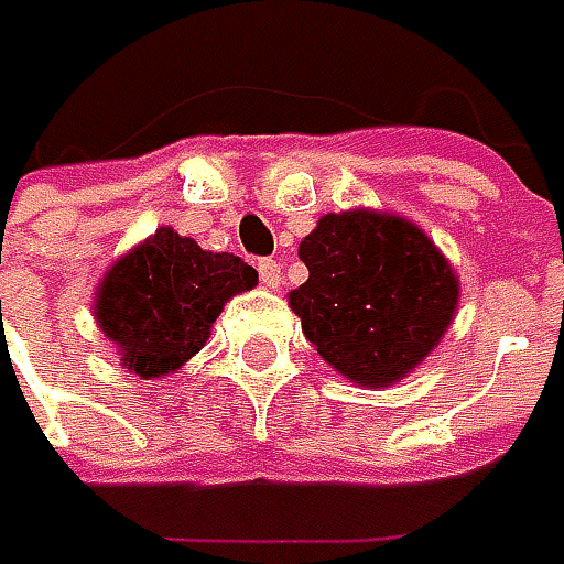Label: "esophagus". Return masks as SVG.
Masks as SVG:
<instances>
[{"label": "esophagus", "instance_id": "esophagus-1", "mask_svg": "<svg viewBox=\"0 0 564 564\" xmlns=\"http://www.w3.org/2000/svg\"><path fill=\"white\" fill-rule=\"evenodd\" d=\"M257 270H260V282H263L267 289H279V285H282V270H279L275 260H260Z\"/></svg>", "mask_w": 564, "mask_h": 564}]
</instances>
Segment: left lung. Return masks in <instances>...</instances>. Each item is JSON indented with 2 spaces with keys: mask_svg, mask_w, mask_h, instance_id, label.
Segmentation results:
<instances>
[{
  "mask_svg": "<svg viewBox=\"0 0 564 564\" xmlns=\"http://www.w3.org/2000/svg\"><path fill=\"white\" fill-rule=\"evenodd\" d=\"M297 257L311 275L289 304L319 358L351 382H399L452 326L458 275L423 228L401 216L329 213Z\"/></svg>",
  "mask_w": 564,
  "mask_h": 564,
  "instance_id": "obj_1",
  "label": "left lung"
}]
</instances>
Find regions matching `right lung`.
I'll use <instances>...</instances> for the list:
<instances>
[{
  "label": "right lung",
  "instance_id": "1",
  "mask_svg": "<svg viewBox=\"0 0 564 564\" xmlns=\"http://www.w3.org/2000/svg\"><path fill=\"white\" fill-rule=\"evenodd\" d=\"M253 285L257 270L241 257L163 226L102 275L94 316L131 373L165 377L204 348L228 297Z\"/></svg>",
  "mask_w": 564,
  "mask_h": 564
}]
</instances>
